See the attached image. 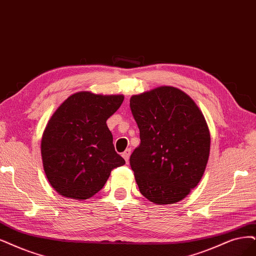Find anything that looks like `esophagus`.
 <instances>
[{
	"mask_svg": "<svg viewBox=\"0 0 256 256\" xmlns=\"http://www.w3.org/2000/svg\"><path fill=\"white\" fill-rule=\"evenodd\" d=\"M130 156V148H126V150H124V152L122 153V157L124 158V160H126V164H128Z\"/></svg>",
	"mask_w": 256,
	"mask_h": 256,
	"instance_id": "obj_1",
	"label": "esophagus"
}]
</instances>
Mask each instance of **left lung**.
Returning <instances> with one entry per match:
<instances>
[{
    "instance_id": "1",
    "label": "left lung",
    "mask_w": 256,
    "mask_h": 256,
    "mask_svg": "<svg viewBox=\"0 0 256 256\" xmlns=\"http://www.w3.org/2000/svg\"><path fill=\"white\" fill-rule=\"evenodd\" d=\"M140 132L130 155L139 191L156 204L180 202L204 173L211 138L202 112L180 90L160 86L132 96Z\"/></svg>"
}]
</instances>
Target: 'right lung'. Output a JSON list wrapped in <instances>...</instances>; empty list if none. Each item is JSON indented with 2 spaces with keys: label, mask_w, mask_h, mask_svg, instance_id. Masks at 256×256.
<instances>
[{
  "label": "right lung",
  "mask_w": 256,
  "mask_h": 256,
  "mask_svg": "<svg viewBox=\"0 0 256 256\" xmlns=\"http://www.w3.org/2000/svg\"><path fill=\"white\" fill-rule=\"evenodd\" d=\"M123 99L122 94L79 92L54 112L43 133L41 154L46 177L60 195L88 200L106 184L112 170L126 164L106 126Z\"/></svg>",
  "instance_id": "obj_1"
}]
</instances>
